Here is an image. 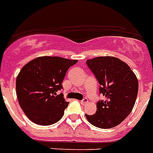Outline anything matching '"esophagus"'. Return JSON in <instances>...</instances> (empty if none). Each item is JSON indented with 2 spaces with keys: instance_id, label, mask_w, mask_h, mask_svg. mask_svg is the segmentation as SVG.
<instances>
[{
  "instance_id": "34e87169",
  "label": "esophagus",
  "mask_w": 153,
  "mask_h": 153,
  "mask_svg": "<svg viewBox=\"0 0 153 153\" xmlns=\"http://www.w3.org/2000/svg\"><path fill=\"white\" fill-rule=\"evenodd\" d=\"M88 102V98H87V97H84V98H83V99L80 101V104L83 105V106L86 105Z\"/></svg>"
}]
</instances>
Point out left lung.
<instances>
[{
    "mask_svg": "<svg viewBox=\"0 0 153 153\" xmlns=\"http://www.w3.org/2000/svg\"><path fill=\"white\" fill-rule=\"evenodd\" d=\"M86 63L100 84L99 93L106 97L97 102L95 114H85L87 119L97 128H113L128 117L134 108L138 79L128 65L115 57H96Z\"/></svg>",
    "mask_w": 153,
    "mask_h": 153,
    "instance_id": "8db88e82",
    "label": "left lung"
}]
</instances>
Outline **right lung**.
I'll return each instance as SVG.
<instances>
[{
  "label": "right lung",
  "mask_w": 153,
  "mask_h": 153,
  "mask_svg": "<svg viewBox=\"0 0 153 153\" xmlns=\"http://www.w3.org/2000/svg\"><path fill=\"white\" fill-rule=\"evenodd\" d=\"M78 62L59 56H42L26 64L16 79L19 106L35 124L51 125L62 118L69 102L63 93L62 82L69 68Z\"/></svg>",
  "instance_id": "obj_1"
}]
</instances>
